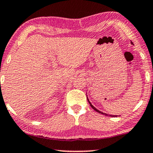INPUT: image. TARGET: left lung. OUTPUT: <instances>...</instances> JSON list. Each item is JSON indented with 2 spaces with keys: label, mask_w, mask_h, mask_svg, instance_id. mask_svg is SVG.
<instances>
[{
  "label": "left lung",
  "mask_w": 153,
  "mask_h": 153,
  "mask_svg": "<svg viewBox=\"0 0 153 153\" xmlns=\"http://www.w3.org/2000/svg\"><path fill=\"white\" fill-rule=\"evenodd\" d=\"M131 44H133L132 42H131ZM87 100H88V102H89V103L90 106H91V107H92V108H93V109H94V110H95L96 111H97V112H98L99 114H104V115H105V116H107V117H117V115H110V114H105V113H103V112H102V111H99L98 109H96L95 107H94L93 105H91V103L90 102V101L89 100V99H88V98H87Z\"/></svg>",
  "instance_id": "left-lung-1"
}]
</instances>
